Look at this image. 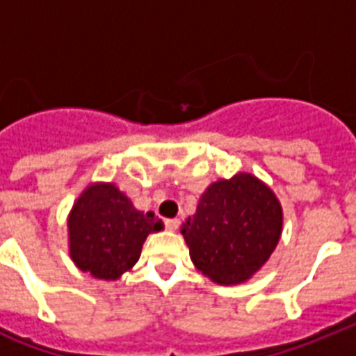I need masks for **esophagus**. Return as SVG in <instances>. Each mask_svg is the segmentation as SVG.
Returning <instances> with one entry per match:
<instances>
[{"label": "esophagus", "mask_w": 356, "mask_h": 356, "mask_svg": "<svg viewBox=\"0 0 356 356\" xmlns=\"http://www.w3.org/2000/svg\"><path fill=\"white\" fill-rule=\"evenodd\" d=\"M165 228L169 229V232H176L178 229V226H180V219H165Z\"/></svg>", "instance_id": "1"}]
</instances>
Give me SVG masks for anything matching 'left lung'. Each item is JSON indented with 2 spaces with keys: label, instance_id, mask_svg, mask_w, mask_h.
<instances>
[{
  "label": "left lung",
  "instance_id": "8db88e82",
  "mask_svg": "<svg viewBox=\"0 0 356 356\" xmlns=\"http://www.w3.org/2000/svg\"><path fill=\"white\" fill-rule=\"evenodd\" d=\"M282 225L275 193L250 172H238L207 188L181 235L197 271L219 285H237L269 260Z\"/></svg>",
  "mask_w": 356,
  "mask_h": 356
}]
</instances>
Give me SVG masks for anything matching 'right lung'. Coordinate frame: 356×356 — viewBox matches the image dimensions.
Returning a JSON list of instances; mask_svg holds the SVG:
<instances>
[{"mask_svg": "<svg viewBox=\"0 0 356 356\" xmlns=\"http://www.w3.org/2000/svg\"><path fill=\"white\" fill-rule=\"evenodd\" d=\"M67 228L72 262L97 280H118L137 264L146 237L163 222L135 209L114 184H92L72 205Z\"/></svg>", "mask_w": 356, "mask_h": 356, "instance_id": "right-lung-1", "label": "right lung"}]
</instances>
